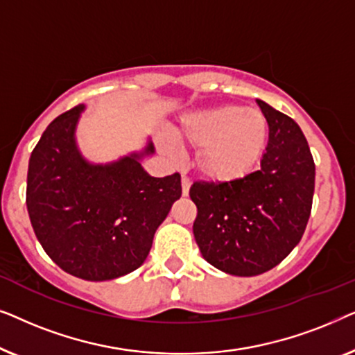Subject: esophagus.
Wrapping results in <instances>:
<instances>
[{"mask_svg": "<svg viewBox=\"0 0 355 355\" xmlns=\"http://www.w3.org/2000/svg\"><path fill=\"white\" fill-rule=\"evenodd\" d=\"M181 184H182V196L186 197V196H189V187H191V179H189L187 176H182Z\"/></svg>", "mask_w": 355, "mask_h": 355, "instance_id": "1", "label": "esophagus"}]
</instances>
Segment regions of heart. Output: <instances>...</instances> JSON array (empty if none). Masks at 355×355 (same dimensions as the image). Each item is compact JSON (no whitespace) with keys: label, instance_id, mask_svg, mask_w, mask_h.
I'll use <instances>...</instances> for the list:
<instances>
[{"label":"heart","instance_id":"b5f03b06","mask_svg":"<svg viewBox=\"0 0 355 355\" xmlns=\"http://www.w3.org/2000/svg\"><path fill=\"white\" fill-rule=\"evenodd\" d=\"M181 144L198 148L197 168L213 182L231 184L259 166L268 144V121L257 108L216 106L186 116L176 129Z\"/></svg>","mask_w":355,"mask_h":355}]
</instances>
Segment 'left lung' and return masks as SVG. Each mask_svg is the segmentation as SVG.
<instances>
[{
    "mask_svg": "<svg viewBox=\"0 0 355 355\" xmlns=\"http://www.w3.org/2000/svg\"><path fill=\"white\" fill-rule=\"evenodd\" d=\"M268 121L259 171L231 184L193 182V237L203 259L234 276H257L279 265L307 226L315 163L297 123L257 100Z\"/></svg>",
    "mask_w": 355,
    "mask_h": 355,
    "instance_id": "obj_1",
    "label": "left lung"
}]
</instances>
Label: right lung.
<instances>
[{
    "label": "right lung",
    "instance_id": "right-lung-1",
    "mask_svg": "<svg viewBox=\"0 0 355 355\" xmlns=\"http://www.w3.org/2000/svg\"><path fill=\"white\" fill-rule=\"evenodd\" d=\"M84 106L58 116L33 148L27 173V210L38 242L66 273L106 281L137 270L155 231L181 197V174L152 178L140 158L148 142L111 164H90L76 145Z\"/></svg>",
    "mask_w": 355,
    "mask_h": 355
}]
</instances>
